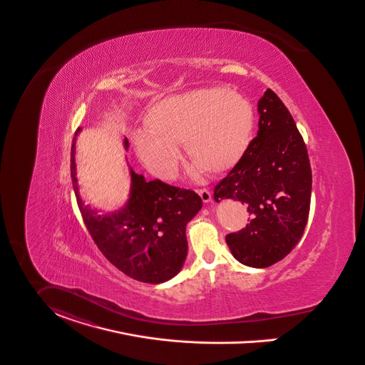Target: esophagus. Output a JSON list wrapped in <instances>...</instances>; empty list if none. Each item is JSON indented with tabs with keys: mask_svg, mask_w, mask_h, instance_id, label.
<instances>
[{
	"mask_svg": "<svg viewBox=\"0 0 365 365\" xmlns=\"http://www.w3.org/2000/svg\"><path fill=\"white\" fill-rule=\"evenodd\" d=\"M197 194L200 195V197H202V200H203L205 203H207V202L212 200V192H210V190H207V188L199 190Z\"/></svg>",
	"mask_w": 365,
	"mask_h": 365,
	"instance_id": "34e87169",
	"label": "esophagus"
}]
</instances>
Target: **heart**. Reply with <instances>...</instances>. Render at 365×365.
Listing matches in <instances>:
<instances>
[{"instance_id":"1","label":"heart","mask_w":365,"mask_h":365,"mask_svg":"<svg viewBox=\"0 0 365 365\" xmlns=\"http://www.w3.org/2000/svg\"><path fill=\"white\" fill-rule=\"evenodd\" d=\"M146 130L133 135L138 160L152 174L169 178L185 144L197 169L217 174L231 169L250 141L253 109L246 98L225 88L194 90L163 98L144 116Z\"/></svg>"}]
</instances>
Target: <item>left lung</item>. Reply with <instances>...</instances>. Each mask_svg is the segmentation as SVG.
I'll use <instances>...</instances> for the list:
<instances>
[{"instance_id":"1","label":"left lung","mask_w":365,"mask_h":365,"mask_svg":"<svg viewBox=\"0 0 365 365\" xmlns=\"http://www.w3.org/2000/svg\"><path fill=\"white\" fill-rule=\"evenodd\" d=\"M259 130L234 169L215 188V200L247 206L250 221L225 237L245 266L266 268L300 241L310 212L312 168L289 110L268 88L257 102Z\"/></svg>"}]
</instances>
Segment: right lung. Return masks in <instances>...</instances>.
I'll use <instances>...</instances> for the list:
<instances>
[{"mask_svg": "<svg viewBox=\"0 0 365 365\" xmlns=\"http://www.w3.org/2000/svg\"><path fill=\"white\" fill-rule=\"evenodd\" d=\"M123 145L127 150V138ZM74 155L76 138L71 152L73 190L86 227L102 255L125 275L141 282L162 284L175 277L185 263V230L202 207L200 196L160 180L146 181L128 166V200L122 209L101 215L80 197Z\"/></svg>", "mask_w": 365, "mask_h": 365, "instance_id": "obj_1", "label": "right lung"}]
</instances>
